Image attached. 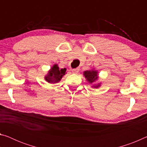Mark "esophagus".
I'll use <instances>...</instances> for the list:
<instances>
[{
  "mask_svg": "<svg viewBox=\"0 0 147 147\" xmlns=\"http://www.w3.org/2000/svg\"><path fill=\"white\" fill-rule=\"evenodd\" d=\"M79 71H80V68L79 67H77L76 69H73V73H74V74H77L79 72Z\"/></svg>",
  "mask_w": 147,
  "mask_h": 147,
  "instance_id": "1",
  "label": "esophagus"
}]
</instances>
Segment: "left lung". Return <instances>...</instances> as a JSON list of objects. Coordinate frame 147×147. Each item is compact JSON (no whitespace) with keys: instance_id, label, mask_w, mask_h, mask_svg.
<instances>
[{"instance_id":"1","label":"left lung","mask_w":147,"mask_h":147,"mask_svg":"<svg viewBox=\"0 0 147 147\" xmlns=\"http://www.w3.org/2000/svg\"><path fill=\"white\" fill-rule=\"evenodd\" d=\"M84 76H85L86 78L87 81L88 82L89 84H93L97 80L98 78V72L97 71L94 70V69H92V70H89V71H86L84 72ZM100 86V83L97 84H93L94 88H98V87Z\"/></svg>"}]
</instances>
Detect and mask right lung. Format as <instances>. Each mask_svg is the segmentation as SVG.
I'll return each mask as SVG.
<instances>
[{"label": "right lung", "mask_w": 147, "mask_h": 147, "mask_svg": "<svg viewBox=\"0 0 147 147\" xmlns=\"http://www.w3.org/2000/svg\"><path fill=\"white\" fill-rule=\"evenodd\" d=\"M66 74V69H59L58 65L55 64L50 69L48 74L45 77V80L50 84L59 82L65 74Z\"/></svg>", "instance_id": "obj_1"}]
</instances>
